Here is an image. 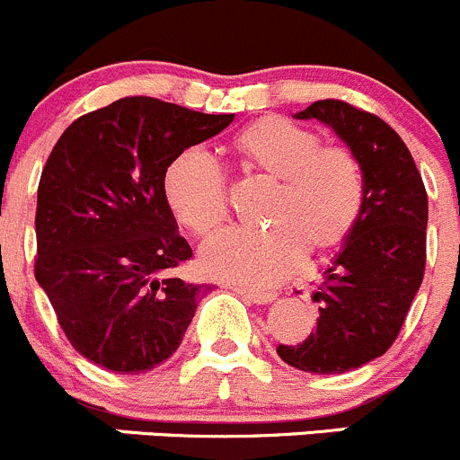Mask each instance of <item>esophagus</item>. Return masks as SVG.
<instances>
[{
	"instance_id": "1",
	"label": "esophagus",
	"mask_w": 460,
	"mask_h": 460,
	"mask_svg": "<svg viewBox=\"0 0 460 460\" xmlns=\"http://www.w3.org/2000/svg\"><path fill=\"white\" fill-rule=\"evenodd\" d=\"M234 291L243 298H247L249 303H256V305H267L271 300H276V294L273 291H253V289H244V287H234Z\"/></svg>"
}]
</instances>
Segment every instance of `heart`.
<instances>
[{
	"label": "heart",
	"mask_w": 460,
	"mask_h": 460,
	"mask_svg": "<svg viewBox=\"0 0 460 460\" xmlns=\"http://www.w3.org/2000/svg\"><path fill=\"white\" fill-rule=\"evenodd\" d=\"M316 131L269 115L234 137L244 169L276 180L262 207L267 229H229L202 249L211 278L276 285L300 269L307 252L327 256L349 240L363 216L365 171L347 146H320ZM164 198L184 229L207 238L229 217L226 178L204 148H187L164 171Z\"/></svg>",
	"instance_id": "b5f03b06"
}]
</instances>
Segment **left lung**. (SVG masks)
I'll return each mask as SVG.
<instances>
[{
    "label": "left lung",
    "instance_id": "obj_1",
    "mask_svg": "<svg viewBox=\"0 0 460 460\" xmlns=\"http://www.w3.org/2000/svg\"><path fill=\"white\" fill-rule=\"evenodd\" d=\"M332 127L365 171V207L323 285L316 329L300 345H278L291 367L345 374L383 356L401 333L425 273L428 193L410 148L378 115L342 100L296 113Z\"/></svg>",
    "mask_w": 460,
    "mask_h": 460
}]
</instances>
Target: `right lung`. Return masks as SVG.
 I'll list each match as a JSON object with an SVG mask.
<instances>
[{
	"label": "right lung",
	"mask_w": 460,
	"mask_h": 460,
	"mask_svg": "<svg viewBox=\"0 0 460 460\" xmlns=\"http://www.w3.org/2000/svg\"><path fill=\"white\" fill-rule=\"evenodd\" d=\"M234 118L122 97L77 118L50 151L37 187L35 278L91 363L148 372L182 342L208 287L171 273L193 253L164 198V171Z\"/></svg>",
	"instance_id": "1"
}]
</instances>
